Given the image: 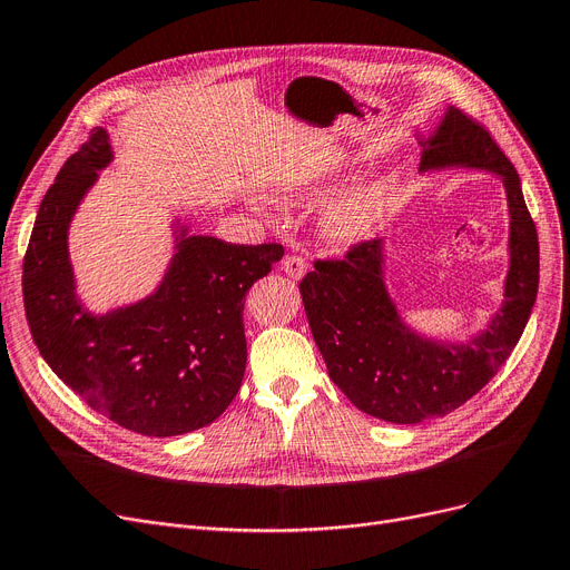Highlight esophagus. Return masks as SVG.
<instances>
[{
    "label": "esophagus",
    "instance_id": "34e87169",
    "mask_svg": "<svg viewBox=\"0 0 570 570\" xmlns=\"http://www.w3.org/2000/svg\"><path fill=\"white\" fill-rule=\"evenodd\" d=\"M282 269L286 272V275H288L291 279H303L305 272H307V263H305V258H301V256H286V258L282 261Z\"/></svg>",
    "mask_w": 570,
    "mask_h": 570
}]
</instances>
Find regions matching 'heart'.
Listing matches in <instances>:
<instances>
[{"mask_svg": "<svg viewBox=\"0 0 570 570\" xmlns=\"http://www.w3.org/2000/svg\"><path fill=\"white\" fill-rule=\"evenodd\" d=\"M331 177H318V179H303L284 188V200L293 205L312 203L316 197L326 195ZM386 190L382 184H361L344 193L342 197L326 209L324 220H321V228L328 242L337 246H350L356 242L367 239L377 230L382 218L386 214Z\"/></svg>", "mask_w": 570, "mask_h": 570, "instance_id": "1", "label": "heart"}]
</instances>
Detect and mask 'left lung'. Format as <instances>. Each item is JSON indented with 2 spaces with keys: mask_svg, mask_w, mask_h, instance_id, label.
<instances>
[{
  "mask_svg": "<svg viewBox=\"0 0 570 570\" xmlns=\"http://www.w3.org/2000/svg\"><path fill=\"white\" fill-rule=\"evenodd\" d=\"M419 171L478 169L499 177L508 200V275L503 303L465 340L414 331L386 286L384 239L363 242L344 261H316L301 282L314 342L331 380L361 412L391 424H422L461 407L499 373L531 316L538 293V233L522 181L489 132L454 107L431 132Z\"/></svg>",
  "mask_w": 570,
  "mask_h": 570,
  "instance_id": "left-lung-1",
  "label": "left lung"
}]
</instances>
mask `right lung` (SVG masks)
Returning a JSON list of instances; mask_svg holds the SVG:
<instances>
[{
	"mask_svg": "<svg viewBox=\"0 0 570 570\" xmlns=\"http://www.w3.org/2000/svg\"><path fill=\"white\" fill-rule=\"evenodd\" d=\"M114 160L109 132L90 139L43 195L22 263V301L53 373L114 424L184 435L226 412L246 367L244 295L282 261V244H228L171 220L175 254L146 298L95 314L79 298L69 226Z\"/></svg>",
	"mask_w": 570,
	"mask_h": 570,
	"instance_id": "right-lung-1",
	"label": "right lung"
}]
</instances>
